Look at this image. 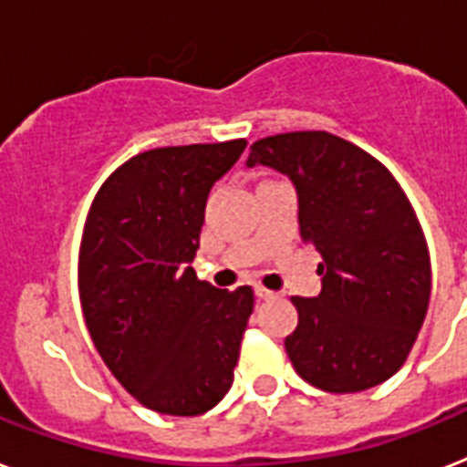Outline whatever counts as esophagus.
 Wrapping results in <instances>:
<instances>
[{
    "label": "esophagus",
    "instance_id": "obj_1",
    "mask_svg": "<svg viewBox=\"0 0 467 467\" xmlns=\"http://www.w3.org/2000/svg\"><path fill=\"white\" fill-rule=\"evenodd\" d=\"M254 292H256L258 299H275V296H277L275 292H270V289L261 287V285H256V287H254Z\"/></svg>",
    "mask_w": 467,
    "mask_h": 467
}]
</instances>
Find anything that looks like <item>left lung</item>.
I'll return each mask as SVG.
<instances>
[{
  "label": "left lung",
  "mask_w": 467,
  "mask_h": 467,
  "mask_svg": "<svg viewBox=\"0 0 467 467\" xmlns=\"http://www.w3.org/2000/svg\"><path fill=\"white\" fill-rule=\"evenodd\" d=\"M258 163L289 175L301 240L323 256L318 296H292L299 323L285 348L294 370L332 394L382 385L409 358L432 289L406 192L366 149L325 130L264 137L246 159Z\"/></svg>",
  "instance_id": "1"
}]
</instances>
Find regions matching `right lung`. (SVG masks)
<instances>
[{
    "label": "right lung",
    "mask_w": 467,
    "mask_h": 467,
    "mask_svg": "<svg viewBox=\"0 0 467 467\" xmlns=\"http://www.w3.org/2000/svg\"><path fill=\"white\" fill-rule=\"evenodd\" d=\"M246 140L159 147L104 180L82 230L78 289L89 337L137 401L202 415L233 387L254 289L199 280L203 209Z\"/></svg>",
    "instance_id": "obj_1"
}]
</instances>
